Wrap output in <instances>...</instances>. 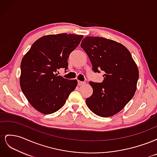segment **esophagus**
<instances>
[{
	"label": "esophagus",
	"instance_id": "esophagus-1",
	"mask_svg": "<svg viewBox=\"0 0 157 157\" xmlns=\"http://www.w3.org/2000/svg\"><path fill=\"white\" fill-rule=\"evenodd\" d=\"M86 82H82V81H80V80H78V86H82V85L86 84Z\"/></svg>",
	"mask_w": 157,
	"mask_h": 157
}]
</instances>
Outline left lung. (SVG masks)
I'll return each mask as SVG.
<instances>
[{
    "mask_svg": "<svg viewBox=\"0 0 157 157\" xmlns=\"http://www.w3.org/2000/svg\"><path fill=\"white\" fill-rule=\"evenodd\" d=\"M80 46L87 54L94 72L102 71L105 73L103 82H90L93 93L86 98V105L98 116H113L134 96L139 78L137 66L129 50L115 40L86 36Z\"/></svg>",
    "mask_w": 157,
    "mask_h": 157,
    "instance_id": "left-lung-1",
    "label": "left lung"
}]
</instances>
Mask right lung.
I'll use <instances>...</instances> for the list:
<instances>
[{
    "instance_id": "1",
    "label": "right lung",
    "mask_w": 157,
    "mask_h": 157,
    "mask_svg": "<svg viewBox=\"0 0 157 157\" xmlns=\"http://www.w3.org/2000/svg\"><path fill=\"white\" fill-rule=\"evenodd\" d=\"M82 38L67 33L45 35L36 40L23 56L21 89L38 111L48 115L58 111L77 87V80L66 79L55 73L60 68L68 69L69 56Z\"/></svg>"
}]
</instances>
